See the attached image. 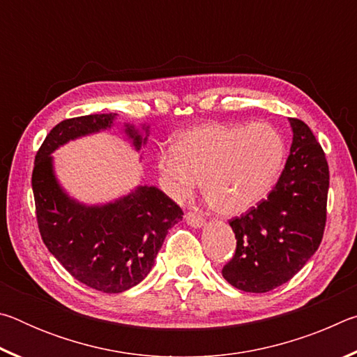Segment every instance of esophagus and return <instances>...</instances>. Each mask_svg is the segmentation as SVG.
<instances>
[{
  "mask_svg": "<svg viewBox=\"0 0 357 357\" xmlns=\"http://www.w3.org/2000/svg\"><path fill=\"white\" fill-rule=\"evenodd\" d=\"M185 220H187V223H189V225L193 227V228H200V227L204 225V219L202 217V214L198 213V211H195V209L187 211Z\"/></svg>",
  "mask_w": 357,
  "mask_h": 357,
  "instance_id": "34e87169",
  "label": "esophagus"
}]
</instances>
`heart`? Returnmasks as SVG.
<instances>
[{"label":"heart","instance_id":"obj_1","mask_svg":"<svg viewBox=\"0 0 357 357\" xmlns=\"http://www.w3.org/2000/svg\"><path fill=\"white\" fill-rule=\"evenodd\" d=\"M287 146L269 124L204 123L174 138L157 157L162 184L174 200H187L203 181L215 214L236 217L258 206L279 179Z\"/></svg>","mask_w":357,"mask_h":357}]
</instances>
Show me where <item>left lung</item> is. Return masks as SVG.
Here are the masks:
<instances>
[{
	"label": "left lung",
	"mask_w": 357,
	"mask_h": 357,
	"mask_svg": "<svg viewBox=\"0 0 357 357\" xmlns=\"http://www.w3.org/2000/svg\"><path fill=\"white\" fill-rule=\"evenodd\" d=\"M293 143L279 181L266 200L229 220L236 252L223 266L229 285L266 293L299 273L321 244L329 167L304 121L289 118Z\"/></svg>",
	"instance_id": "left-lung-1"
}]
</instances>
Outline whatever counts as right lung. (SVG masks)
Listing matches in <instances>:
<instances>
[{
	"label": "right lung",
	"instance_id": "1",
	"mask_svg": "<svg viewBox=\"0 0 357 357\" xmlns=\"http://www.w3.org/2000/svg\"><path fill=\"white\" fill-rule=\"evenodd\" d=\"M116 114L64 119L36 154L33 193L42 241L68 273L104 293H123L153 269L168 229L183 220V209L154 185H140L116 202L86 206L66 193L53 173V151L74 138L110 129ZM134 126L126 134L138 151L146 143Z\"/></svg>",
	"mask_w": 357,
	"mask_h": 357
}]
</instances>
